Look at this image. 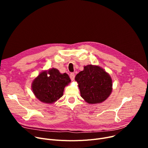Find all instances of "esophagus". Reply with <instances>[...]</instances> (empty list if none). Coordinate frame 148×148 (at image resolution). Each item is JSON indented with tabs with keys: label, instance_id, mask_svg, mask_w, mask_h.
Returning <instances> with one entry per match:
<instances>
[{
	"label": "esophagus",
	"instance_id": "esophagus-1",
	"mask_svg": "<svg viewBox=\"0 0 148 148\" xmlns=\"http://www.w3.org/2000/svg\"><path fill=\"white\" fill-rule=\"evenodd\" d=\"M69 77H70V79H71L72 80H74V79H75V74H74V73H71V74H70Z\"/></svg>",
	"mask_w": 148,
	"mask_h": 148
}]
</instances>
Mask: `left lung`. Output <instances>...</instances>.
<instances>
[{
	"label": "left lung",
	"mask_w": 148,
	"mask_h": 148,
	"mask_svg": "<svg viewBox=\"0 0 148 148\" xmlns=\"http://www.w3.org/2000/svg\"><path fill=\"white\" fill-rule=\"evenodd\" d=\"M79 83L81 97L89 104L103 102L111 94L112 80L101 67L88 65L75 77Z\"/></svg>",
	"instance_id": "obj_1"
}]
</instances>
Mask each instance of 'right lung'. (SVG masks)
I'll return each mask as SVG.
<instances>
[{
  "label": "right lung",
  "mask_w": 148,
  "mask_h": 148,
  "mask_svg": "<svg viewBox=\"0 0 148 148\" xmlns=\"http://www.w3.org/2000/svg\"><path fill=\"white\" fill-rule=\"evenodd\" d=\"M71 82L68 75L60 74L56 68L42 72L32 83L35 97L41 101L53 103L62 97L64 88Z\"/></svg>",
  "instance_id": "1"
}]
</instances>
